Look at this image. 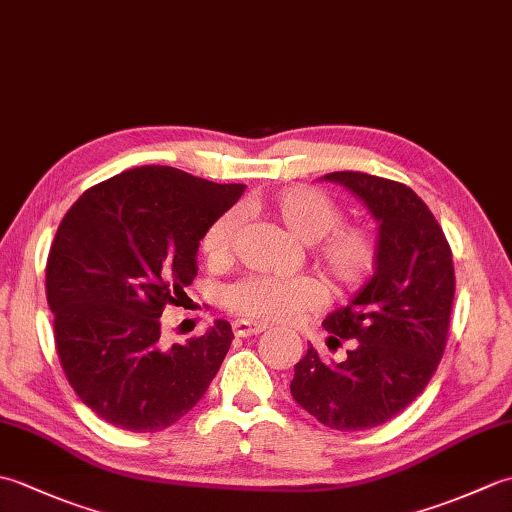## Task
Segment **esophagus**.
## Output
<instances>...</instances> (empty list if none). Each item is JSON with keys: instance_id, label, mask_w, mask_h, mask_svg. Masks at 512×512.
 <instances>
[{"instance_id": "obj_1", "label": "esophagus", "mask_w": 512, "mask_h": 512, "mask_svg": "<svg viewBox=\"0 0 512 512\" xmlns=\"http://www.w3.org/2000/svg\"><path fill=\"white\" fill-rule=\"evenodd\" d=\"M266 328H268L266 323L246 321V319H237V321L233 323V332H235L237 336H257V334H262Z\"/></svg>"}]
</instances>
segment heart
<instances>
[{
  "label": "heart",
  "mask_w": 512,
  "mask_h": 512,
  "mask_svg": "<svg viewBox=\"0 0 512 512\" xmlns=\"http://www.w3.org/2000/svg\"><path fill=\"white\" fill-rule=\"evenodd\" d=\"M270 213L306 244L314 242V259L336 286L354 290L372 275L378 257L376 233L361 222H341V206L312 187L279 191L268 204ZM239 217L233 211L206 228L202 250L209 262L224 264L235 248ZM228 308L259 321H288L319 310L328 301V288L317 277H248L226 295Z\"/></svg>",
  "instance_id": "obj_1"
}]
</instances>
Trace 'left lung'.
Here are the masks:
<instances>
[{
	"instance_id": "8db88e82",
	"label": "left lung",
	"mask_w": 512,
	"mask_h": 512,
	"mask_svg": "<svg viewBox=\"0 0 512 512\" xmlns=\"http://www.w3.org/2000/svg\"><path fill=\"white\" fill-rule=\"evenodd\" d=\"M323 180L367 206L378 222V257L374 277L323 321L332 341H354L347 358L325 363L310 345L290 391L325 427L363 431L407 409L436 374L455 295L453 257L438 220L407 184L361 171Z\"/></svg>"
}]
</instances>
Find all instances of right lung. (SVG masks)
Listing matches in <instances>:
<instances>
[{
    "label": "right lung",
    "instance_id": "obj_1",
    "mask_svg": "<svg viewBox=\"0 0 512 512\" xmlns=\"http://www.w3.org/2000/svg\"><path fill=\"white\" fill-rule=\"evenodd\" d=\"M244 184L145 165L85 191L61 220L46 297L65 378L105 422L134 433L171 427L209 389L231 323L171 347L160 317L198 275V248Z\"/></svg>",
    "mask_w": 512,
    "mask_h": 512
}]
</instances>
